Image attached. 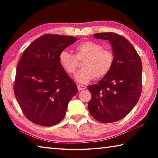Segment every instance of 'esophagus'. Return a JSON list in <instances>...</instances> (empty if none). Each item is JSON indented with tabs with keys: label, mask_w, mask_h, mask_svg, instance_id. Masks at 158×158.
Here are the masks:
<instances>
[{
	"label": "esophagus",
	"mask_w": 158,
	"mask_h": 158,
	"mask_svg": "<svg viewBox=\"0 0 158 158\" xmlns=\"http://www.w3.org/2000/svg\"><path fill=\"white\" fill-rule=\"evenodd\" d=\"M77 89H78V90L80 91V90H83L85 89V87L82 85H77Z\"/></svg>",
	"instance_id": "esophagus-1"
}]
</instances>
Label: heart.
I'll return each mask as SVG.
<instances>
[{
    "label": "heart",
    "mask_w": 158,
    "mask_h": 158,
    "mask_svg": "<svg viewBox=\"0 0 158 158\" xmlns=\"http://www.w3.org/2000/svg\"><path fill=\"white\" fill-rule=\"evenodd\" d=\"M75 56L63 50L58 56L61 67L68 74H74L82 60V69L76 74L79 84H87L96 77L100 79L108 74L113 67L114 56L110 50L102 49L99 43L85 41L74 48Z\"/></svg>",
    "instance_id": "1"
}]
</instances>
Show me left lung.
I'll return each mask as SVG.
<instances>
[{
	"label": "left lung",
	"mask_w": 158,
	"mask_h": 158,
	"mask_svg": "<svg viewBox=\"0 0 158 158\" xmlns=\"http://www.w3.org/2000/svg\"><path fill=\"white\" fill-rule=\"evenodd\" d=\"M93 36L109 42L114 62L111 71L98 84L88 86L92 95L88 108L98 121L116 122L138 102L142 89V63L135 47L121 35L99 33Z\"/></svg>",
	"instance_id": "8db88e82"
}]
</instances>
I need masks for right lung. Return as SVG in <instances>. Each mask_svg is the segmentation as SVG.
<instances>
[{
    "mask_svg": "<svg viewBox=\"0 0 158 158\" xmlns=\"http://www.w3.org/2000/svg\"><path fill=\"white\" fill-rule=\"evenodd\" d=\"M77 37L46 34L26 48L17 66L14 91L26 117L33 123L52 126L63 119L78 89L61 67L60 53Z\"/></svg>",
    "mask_w": 158,
    "mask_h": 158,
    "instance_id": "1",
    "label": "right lung"
}]
</instances>
